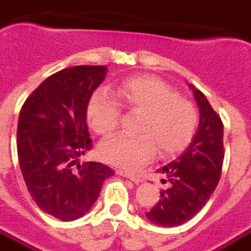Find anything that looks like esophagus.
<instances>
[{
    "label": "esophagus",
    "mask_w": 251,
    "mask_h": 251,
    "mask_svg": "<svg viewBox=\"0 0 251 251\" xmlns=\"http://www.w3.org/2000/svg\"><path fill=\"white\" fill-rule=\"evenodd\" d=\"M118 174V175H120V176H124V177H127V179H130V180H133L134 183H137V184H138V183H141V179H139L138 176H135V175H134V174H130V172H126V171H122V170H117V171H116Z\"/></svg>",
    "instance_id": "1"
}]
</instances>
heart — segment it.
<instances>
[{
  "instance_id": "1",
  "label": "heart",
  "mask_w": 251,
  "mask_h": 251,
  "mask_svg": "<svg viewBox=\"0 0 251 251\" xmlns=\"http://www.w3.org/2000/svg\"><path fill=\"white\" fill-rule=\"evenodd\" d=\"M117 100L133 114H141L138 137L117 135L101 143L100 156L124 170H137L155 155H174L194 138L199 112L192 101L179 97L168 84L152 76L124 80L116 89ZM121 112L104 92H96L87 105L88 124L96 133L109 135L118 127Z\"/></svg>"
}]
</instances>
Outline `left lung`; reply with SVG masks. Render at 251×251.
Returning <instances> with one entry per match:
<instances>
[{"instance_id": "8db88e82", "label": "left lung", "mask_w": 251, "mask_h": 251, "mask_svg": "<svg viewBox=\"0 0 251 251\" xmlns=\"http://www.w3.org/2000/svg\"><path fill=\"white\" fill-rule=\"evenodd\" d=\"M191 88L200 109L198 133L176 160L158 170L170 187L160 191L159 201L146 212L147 219L160 226H179L192 219L209 200L221 176L223 121L204 93Z\"/></svg>"}]
</instances>
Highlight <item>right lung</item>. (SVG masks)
<instances>
[{
    "label": "right lung",
    "instance_id": "add662e5",
    "mask_svg": "<svg viewBox=\"0 0 251 251\" xmlns=\"http://www.w3.org/2000/svg\"><path fill=\"white\" fill-rule=\"evenodd\" d=\"M108 67L75 66L51 75L21 108L17 149L32 200L62 221L83 217L99 198L112 168L77 160L92 149L87 105Z\"/></svg>",
    "mask_w": 251,
    "mask_h": 251
}]
</instances>
